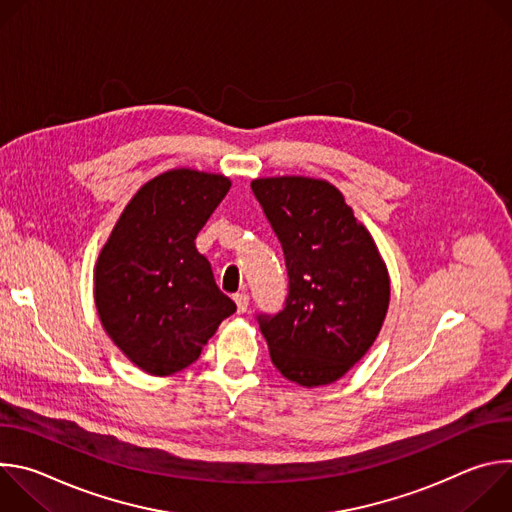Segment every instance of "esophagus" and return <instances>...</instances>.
I'll return each instance as SVG.
<instances>
[{
  "label": "esophagus",
  "mask_w": 512,
  "mask_h": 512,
  "mask_svg": "<svg viewBox=\"0 0 512 512\" xmlns=\"http://www.w3.org/2000/svg\"><path fill=\"white\" fill-rule=\"evenodd\" d=\"M235 304H237V312H239V314L247 312V308H249V296L245 294V291H239V294H235Z\"/></svg>",
  "instance_id": "esophagus-1"
}]
</instances>
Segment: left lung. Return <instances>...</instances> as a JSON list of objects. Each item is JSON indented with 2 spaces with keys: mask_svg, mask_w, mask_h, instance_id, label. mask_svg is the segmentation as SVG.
I'll use <instances>...</instances> for the list:
<instances>
[{
  "mask_svg": "<svg viewBox=\"0 0 512 512\" xmlns=\"http://www.w3.org/2000/svg\"><path fill=\"white\" fill-rule=\"evenodd\" d=\"M277 235L287 298L257 314L275 369L302 387L330 385L373 346L387 308L389 273L371 233L328 182L281 176L251 182Z\"/></svg>",
  "mask_w": 512,
  "mask_h": 512,
  "instance_id": "8db88e82",
  "label": "left lung"
}]
</instances>
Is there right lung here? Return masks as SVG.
Returning <instances> with one entry per match:
<instances>
[{"instance_id": "right-lung-1", "label": "right lung", "mask_w": 512, "mask_h": 512, "mask_svg": "<svg viewBox=\"0 0 512 512\" xmlns=\"http://www.w3.org/2000/svg\"><path fill=\"white\" fill-rule=\"evenodd\" d=\"M229 188L218 174H160L137 190L99 255L101 324L145 373L166 377L190 367L218 324L237 312L194 245Z\"/></svg>"}]
</instances>
